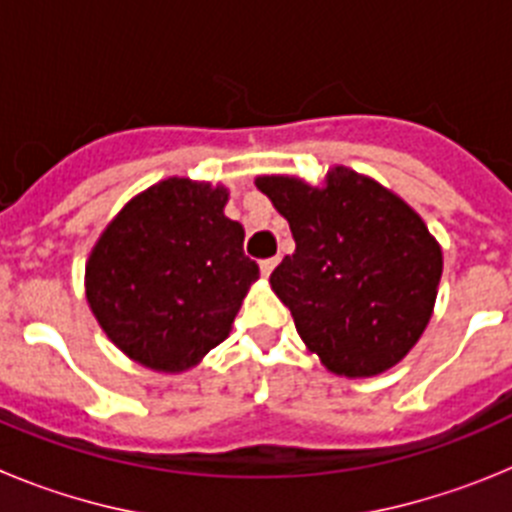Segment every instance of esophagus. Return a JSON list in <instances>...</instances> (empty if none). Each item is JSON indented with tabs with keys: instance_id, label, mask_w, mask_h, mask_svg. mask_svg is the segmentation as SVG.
Listing matches in <instances>:
<instances>
[{
	"instance_id": "obj_1",
	"label": "esophagus",
	"mask_w": 512,
	"mask_h": 512,
	"mask_svg": "<svg viewBox=\"0 0 512 512\" xmlns=\"http://www.w3.org/2000/svg\"><path fill=\"white\" fill-rule=\"evenodd\" d=\"M277 256H271V259H264V261H259V266H261V274H264V277H269L271 271H274V266H277Z\"/></svg>"
}]
</instances>
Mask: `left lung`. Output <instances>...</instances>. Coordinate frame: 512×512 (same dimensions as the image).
<instances>
[{
	"instance_id": "obj_1",
	"label": "left lung",
	"mask_w": 512,
	"mask_h": 512,
	"mask_svg": "<svg viewBox=\"0 0 512 512\" xmlns=\"http://www.w3.org/2000/svg\"><path fill=\"white\" fill-rule=\"evenodd\" d=\"M256 187L297 243L269 282L307 348L346 377L395 366L431 320L441 282V248L423 220L343 166L323 189L292 176H259Z\"/></svg>"
}]
</instances>
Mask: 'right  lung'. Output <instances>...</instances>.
<instances>
[{
  "mask_svg": "<svg viewBox=\"0 0 512 512\" xmlns=\"http://www.w3.org/2000/svg\"><path fill=\"white\" fill-rule=\"evenodd\" d=\"M228 192L189 179L153 184L107 225L87 264V300L130 359L182 372L225 341L259 264Z\"/></svg>",
  "mask_w": 512,
  "mask_h": 512,
  "instance_id": "right-lung-1",
  "label": "right lung"
}]
</instances>
